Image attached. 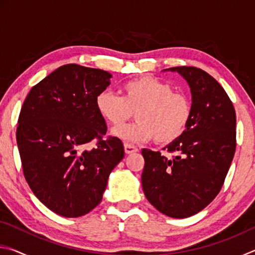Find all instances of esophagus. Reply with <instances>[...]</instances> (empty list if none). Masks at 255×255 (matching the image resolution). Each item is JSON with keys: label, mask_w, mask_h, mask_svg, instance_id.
<instances>
[{"label": "esophagus", "mask_w": 255, "mask_h": 255, "mask_svg": "<svg viewBox=\"0 0 255 255\" xmlns=\"http://www.w3.org/2000/svg\"><path fill=\"white\" fill-rule=\"evenodd\" d=\"M124 147H125V153L126 154H131V153H135L138 150V148L136 146H133L131 144H128V143H125L124 144Z\"/></svg>", "instance_id": "esophagus-1"}]
</instances>
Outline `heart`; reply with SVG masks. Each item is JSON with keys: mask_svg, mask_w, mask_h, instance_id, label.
I'll return each mask as SVG.
<instances>
[{"mask_svg": "<svg viewBox=\"0 0 255 255\" xmlns=\"http://www.w3.org/2000/svg\"><path fill=\"white\" fill-rule=\"evenodd\" d=\"M123 96L109 91L99 93L96 108L102 119L111 125L117 137L130 143L154 138L158 145H169L183 135L191 117V105L182 93L173 92L166 82L141 76L122 85ZM136 111L137 122L120 128Z\"/></svg>", "mask_w": 255, "mask_h": 255, "instance_id": "b5f03b06", "label": "heart"}]
</instances>
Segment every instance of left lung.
<instances>
[{
  "label": "left lung",
  "mask_w": 255,
  "mask_h": 255,
  "mask_svg": "<svg viewBox=\"0 0 255 255\" xmlns=\"http://www.w3.org/2000/svg\"><path fill=\"white\" fill-rule=\"evenodd\" d=\"M187 80L192 94L191 117L179 139L159 152L141 149V185L162 214L185 218L199 213L218 195L236 148V114L223 86L193 66L170 68Z\"/></svg>",
  "instance_id": "1"
}]
</instances>
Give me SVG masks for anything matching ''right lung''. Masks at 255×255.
<instances>
[{
	"instance_id": "add662e5",
	"label": "right lung",
	"mask_w": 255,
	"mask_h": 255,
	"mask_svg": "<svg viewBox=\"0 0 255 255\" xmlns=\"http://www.w3.org/2000/svg\"><path fill=\"white\" fill-rule=\"evenodd\" d=\"M110 77L99 68L63 65L30 90L21 108L16 143L23 175L34 196L64 217L96 208L125 156L118 137L103 139L107 125L96 108Z\"/></svg>"
}]
</instances>
